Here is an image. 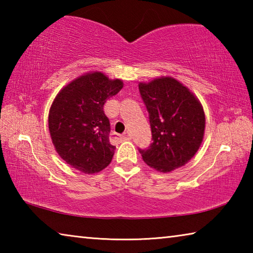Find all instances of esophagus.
<instances>
[{
    "label": "esophagus",
    "instance_id": "esophagus-1",
    "mask_svg": "<svg viewBox=\"0 0 253 253\" xmlns=\"http://www.w3.org/2000/svg\"><path fill=\"white\" fill-rule=\"evenodd\" d=\"M111 138H113V139H119V140H121V142H123V140H128V139H130V134H129V132H128V131H126L125 132V134H124L123 136H121V137H118L117 135H113V136H111Z\"/></svg>",
    "mask_w": 253,
    "mask_h": 253
}]
</instances>
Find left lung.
<instances>
[{
	"label": "left lung",
	"mask_w": 253,
	"mask_h": 253,
	"mask_svg": "<svg viewBox=\"0 0 253 253\" xmlns=\"http://www.w3.org/2000/svg\"><path fill=\"white\" fill-rule=\"evenodd\" d=\"M140 96L149 114L153 143L139 149L143 161L161 173L182 168L202 144L205 115L190 89L172 77L139 83Z\"/></svg>",
	"instance_id": "1"
}]
</instances>
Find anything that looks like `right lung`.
Masks as SVG:
<instances>
[{"instance_id": "add662e5", "label": "right lung", "mask_w": 253, "mask_h": 253, "mask_svg": "<svg viewBox=\"0 0 253 253\" xmlns=\"http://www.w3.org/2000/svg\"><path fill=\"white\" fill-rule=\"evenodd\" d=\"M121 79L100 71L78 77L55 96L49 111V130L59 156L84 174L110 164L116 146L109 142L110 124L104 105L123 88Z\"/></svg>"}]
</instances>
